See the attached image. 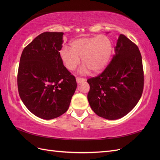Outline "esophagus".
I'll return each mask as SVG.
<instances>
[{"mask_svg":"<svg viewBox=\"0 0 160 160\" xmlns=\"http://www.w3.org/2000/svg\"><path fill=\"white\" fill-rule=\"evenodd\" d=\"M76 81H77V83H81V82H83V81H85L86 79H84V78H81V77H77L76 78Z\"/></svg>","mask_w":160,"mask_h":160,"instance_id":"esophagus-1","label":"esophagus"}]
</instances>
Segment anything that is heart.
Returning a JSON list of instances; mask_svg holds the SVG:
<instances>
[{
  "label": "heart",
  "instance_id": "obj_1",
  "mask_svg": "<svg viewBox=\"0 0 160 160\" xmlns=\"http://www.w3.org/2000/svg\"><path fill=\"white\" fill-rule=\"evenodd\" d=\"M112 43L105 35L79 38L72 41L70 48L65 47L61 52L62 62L69 71L75 70L80 63L84 65L82 72L91 70L94 73L101 72L108 63L112 53Z\"/></svg>",
  "mask_w": 160,
  "mask_h": 160
}]
</instances>
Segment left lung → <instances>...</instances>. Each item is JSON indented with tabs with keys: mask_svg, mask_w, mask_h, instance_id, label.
<instances>
[{
	"mask_svg": "<svg viewBox=\"0 0 160 160\" xmlns=\"http://www.w3.org/2000/svg\"><path fill=\"white\" fill-rule=\"evenodd\" d=\"M91 108L99 117L122 118L138 103L144 85L142 58L138 47L120 35L115 54L98 76L88 79Z\"/></svg>",
	"mask_w": 160,
	"mask_h": 160,
	"instance_id": "1",
	"label": "left lung"
}]
</instances>
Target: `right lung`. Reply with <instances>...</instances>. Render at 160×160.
<instances>
[{
	"label": "right lung",
	"mask_w": 160,
	"mask_h": 160,
	"mask_svg": "<svg viewBox=\"0 0 160 160\" xmlns=\"http://www.w3.org/2000/svg\"><path fill=\"white\" fill-rule=\"evenodd\" d=\"M63 32H45L23 49L17 74L19 96L37 117L51 119L69 109L77 88L75 77L62 64L59 51Z\"/></svg>",
	"instance_id": "1"
}]
</instances>
